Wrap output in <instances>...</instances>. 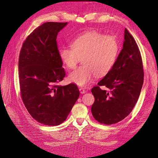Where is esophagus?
Here are the masks:
<instances>
[{"mask_svg": "<svg viewBox=\"0 0 158 158\" xmlns=\"http://www.w3.org/2000/svg\"><path fill=\"white\" fill-rule=\"evenodd\" d=\"M79 92L81 94H85V93L87 92V90L85 89L84 88H79Z\"/></svg>", "mask_w": 158, "mask_h": 158, "instance_id": "34e87169", "label": "esophagus"}]
</instances>
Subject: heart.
I'll use <instances>...</instances> for the list:
<instances>
[{
	"label": "heart",
	"instance_id": "1",
	"mask_svg": "<svg viewBox=\"0 0 158 158\" xmlns=\"http://www.w3.org/2000/svg\"><path fill=\"white\" fill-rule=\"evenodd\" d=\"M71 48L60 49L59 56L66 68L75 69L81 58L83 65L70 73V81L79 86H86L95 75L108 74L115 64L119 52L115 36L105 35L95 31L87 32L70 43Z\"/></svg>",
	"mask_w": 158,
	"mask_h": 158
}]
</instances>
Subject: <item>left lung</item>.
I'll use <instances>...</instances> for the list:
<instances>
[{
	"instance_id": "obj_1",
	"label": "left lung",
	"mask_w": 158,
	"mask_h": 158,
	"mask_svg": "<svg viewBox=\"0 0 158 158\" xmlns=\"http://www.w3.org/2000/svg\"><path fill=\"white\" fill-rule=\"evenodd\" d=\"M141 55L135 39L126 28L123 48L113 69L91 89L94 102L91 111L100 123L110 125L123 120L135 106L143 84ZM105 86L107 90H102Z\"/></svg>"
}]
</instances>
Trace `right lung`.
I'll use <instances>...</instances> for the list:
<instances>
[{"label": "right lung", "mask_w": 158, "mask_h": 158, "mask_svg": "<svg viewBox=\"0 0 158 158\" xmlns=\"http://www.w3.org/2000/svg\"><path fill=\"white\" fill-rule=\"evenodd\" d=\"M67 22L43 23L23 42L19 56L22 101L31 115L47 126H58L68 117L79 96L74 83L60 86L65 70L59 56L57 36Z\"/></svg>", "instance_id": "1"}]
</instances>
